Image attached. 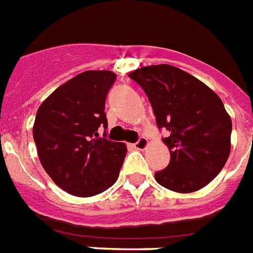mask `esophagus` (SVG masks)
<instances>
[{
	"mask_svg": "<svg viewBox=\"0 0 253 253\" xmlns=\"http://www.w3.org/2000/svg\"><path fill=\"white\" fill-rule=\"evenodd\" d=\"M148 144V140L147 138H144V136H140L139 139L136 140L134 143V147L136 148V150H144V148L147 147Z\"/></svg>",
	"mask_w": 253,
	"mask_h": 253,
	"instance_id": "34e87169",
	"label": "esophagus"
}]
</instances>
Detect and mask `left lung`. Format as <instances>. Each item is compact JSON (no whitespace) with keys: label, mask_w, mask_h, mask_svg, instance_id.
Here are the masks:
<instances>
[{"label":"left lung","mask_w":253,"mask_h":253,"mask_svg":"<svg viewBox=\"0 0 253 253\" xmlns=\"http://www.w3.org/2000/svg\"><path fill=\"white\" fill-rule=\"evenodd\" d=\"M143 88L163 142L171 154L155 180L175 192L207 186L224 167L231 151L232 122L219 96L186 71L171 65L146 66L128 74Z\"/></svg>","instance_id":"left-lung-1"}]
</instances>
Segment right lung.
Wrapping results in <instances>:
<instances>
[{
    "mask_svg": "<svg viewBox=\"0 0 253 253\" xmlns=\"http://www.w3.org/2000/svg\"><path fill=\"white\" fill-rule=\"evenodd\" d=\"M115 80L109 70L81 73L51 92L37 111L33 138L42 167L71 195H98L118 179L127 148L106 138L105 113ZM101 126L103 137L97 132Z\"/></svg>",
    "mask_w": 253,
    "mask_h": 253,
    "instance_id": "1",
    "label": "right lung"
}]
</instances>
